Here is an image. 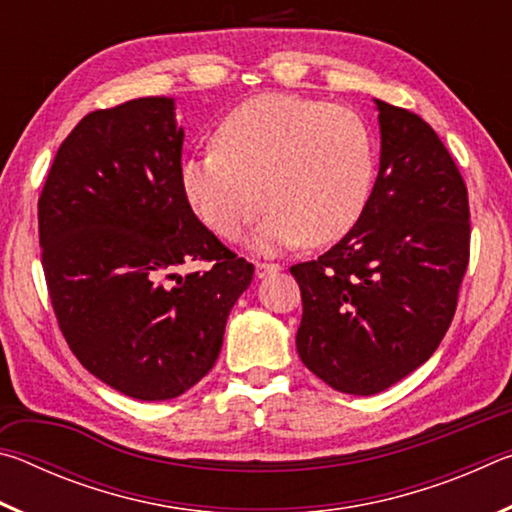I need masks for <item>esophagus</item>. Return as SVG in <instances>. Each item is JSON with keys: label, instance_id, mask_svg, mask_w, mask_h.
Wrapping results in <instances>:
<instances>
[{"label": "esophagus", "instance_id": "1", "mask_svg": "<svg viewBox=\"0 0 512 512\" xmlns=\"http://www.w3.org/2000/svg\"><path fill=\"white\" fill-rule=\"evenodd\" d=\"M280 264H271V262H257L255 264V275L257 277H268V275H273V273H277L280 271Z\"/></svg>", "mask_w": 512, "mask_h": 512}]
</instances>
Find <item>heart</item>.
I'll return each mask as SVG.
<instances>
[{
    "instance_id": "1",
    "label": "heart",
    "mask_w": 512,
    "mask_h": 512,
    "mask_svg": "<svg viewBox=\"0 0 512 512\" xmlns=\"http://www.w3.org/2000/svg\"><path fill=\"white\" fill-rule=\"evenodd\" d=\"M375 146L348 108L262 94L232 110L216 149L183 164V189L207 228L235 241L264 205L257 250L325 246L359 221L368 203Z\"/></svg>"
}]
</instances>
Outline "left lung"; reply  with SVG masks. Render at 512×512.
I'll use <instances>...</instances> for the list:
<instances>
[{"mask_svg":"<svg viewBox=\"0 0 512 512\" xmlns=\"http://www.w3.org/2000/svg\"><path fill=\"white\" fill-rule=\"evenodd\" d=\"M375 106L379 173L359 221L325 255L291 266L300 359L350 395L386 391L436 352L470 262V203L452 155L415 112Z\"/></svg>","mask_w":512,"mask_h":512,"instance_id":"left-lung-1","label":"left lung"}]
</instances>
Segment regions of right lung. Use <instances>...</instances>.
<instances>
[{
  "instance_id": "obj_1",
  "label": "right lung",
  "mask_w": 512,
  "mask_h": 512,
  "mask_svg": "<svg viewBox=\"0 0 512 512\" xmlns=\"http://www.w3.org/2000/svg\"><path fill=\"white\" fill-rule=\"evenodd\" d=\"M183 140L173 99L94 110L60 144L38 198L42 271L69 350L144 402L173 400L212 370L255 273L189 205ZM192 261L213 266L175 273Z\"/></svg>"
}]
</instances>
